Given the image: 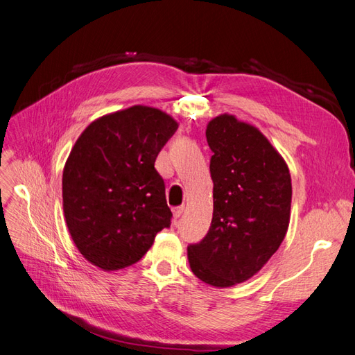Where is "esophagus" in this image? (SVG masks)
<instances>
[{"mask_svg":"<svg viewBox=\"0 0 355 355\" xmlns=\"http://www.w3.org/2000/svg\"><path fill=\"white\" fill-rule=\"evenodd\" d=\"M184 210H185V206H176V207L171 209V211H173V216H175L176 219L182 216V213H184Z\"/></svg>","mask_w":355,"mask_h":355,"instance_id":"obj_1","label":"esophagus"}]
</instances>
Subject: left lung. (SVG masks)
<instances>
[{"label": "left lung", "instance_id": "obj_1", "mask_svg": "<svg viewBox=\"0 0 355 355\" xmlns=\"http://www.w3.org/2000/svg\"><path fill=\"white\" fill-rule=\"evenodd\" d=\"M213 151V218L206 237L188 245L192 272L227 288L259 272L283 243L292 207V178L259 128L220 114L209 121Z\"/></svg>", "mask_w": 355, "mask_h": 355}]
</instances>
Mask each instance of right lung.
Listing matches in <instances>:
<instances>
[{
	"instance_id": "1",
	"label": "right lung",
	"mask_w": 355,
	"mask_h": 355,
	"mask_svg": "<svg viewBox=\"0 0 355 355\" xmlns=\"http://www.w3.org/2000/svg\"><path fill=\"white\" fill-rule=\"evenodd\" d=\"M173 116L135 105L90 123L63 167V213L80 253L103 271L136 263L170 227L154 164L176 132Z\"/></svg>"
}]
</instances>
